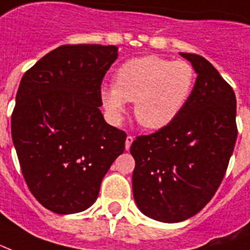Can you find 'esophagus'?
Here are the masks:
<instances>
[{"mask_svg": "<svg viewBox=\"0 0 250 250\" xmlns=\"http://www.w3.org/2000/svg\"><path fill=\"white\" fill-rule=\"evenodd\" d=\"M132 142H134V136H131V135H128V136L125 138V149H130Z\"/></svg>", "mask_w": 250, "mask_h": 250, "instance_id": "esophagus-1", "label": "esophagus"}]
</instances>
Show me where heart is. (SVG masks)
Masks as SVG:
<instances>
[{"instance_id":"b5f03b06","label":"heart","mask_w":250,"mask_h":250,"mask_svg":"<svg viewBox=\"0 0 250 250\" xmlns=\"http://www.w3.org/2000/svg\"><path fill=\"white\" fill-rule=\"evenodd\" d=\"M196 71L187 61L143 57L127 61L115 74V86L102 87V102L111 115L134 102L135 118L149 130H159L176 119L192 97Z\"/></svg>"}]
</instances>
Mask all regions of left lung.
Segmentation results:
<instances>
[{"label": "left lung", "mask_w": 250, "mask_h": 250, "mask_svg": "<svg viewBox=\"0 0 250 250\" xmlns=\"http://www.w3.org/2000/svg\"><path fill=\"white\" fill-rule=\"evenodd\" d=\"M197 73L176 119L132 142V192L146 216L179 223L199 213L217 191L237 139L236 95L201 55L180 53Z\"/></svg>", "instance_id": "1"}]
</instances>
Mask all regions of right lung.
<instances>
[{
  "label": "right lung",
  "mask_w": 250,
  "mask_h": 250,
  "mask_svg": "<svg viewBox=\"0 0 250 250\" xmlns=\"http://www.w3.org/2000/svg\"><path fill=\"white\" fill-rule=\"evenodd\" d=\"M116 58V46L63 45L22 77L13 143L29 189L51 212L87 209L125 151L127 134L107 125L99 108L102 81Z\"/></svg>",
  "instance_id": "obj_1"
}]
</instances>
